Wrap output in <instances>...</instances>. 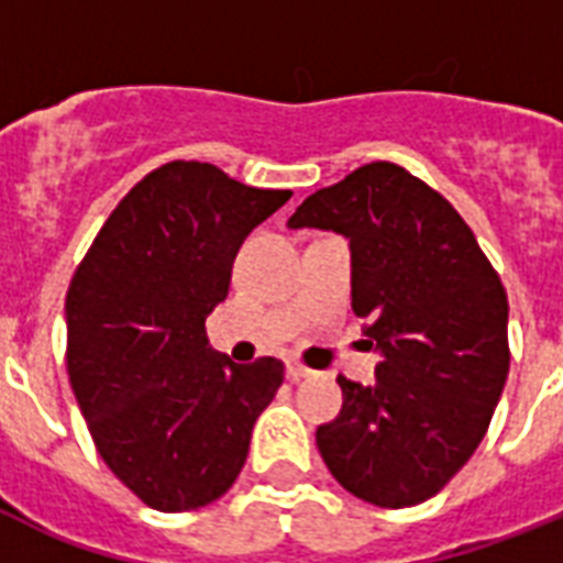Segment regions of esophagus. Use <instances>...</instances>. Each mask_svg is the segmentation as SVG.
I'll use <instances>...</instances> for the list:
<instances>
[{"label": "esophagus", "instance_id": "34e87169", "mask_svg": "<svg viewBox=\"0 0 563 563\" xmlns=\"http://www.w3.org/2000/svg\"><path fill=\"white\" fill-rule=\"evenodd\" d=\"M286 376H289L291 383H300V379H309V376H316V371L303 368L300 362H289V365H286Z\"/></svg>", "mask_w": 563, "mask_h": 563}]
</instances>
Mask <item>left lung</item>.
<instances>
[{
    "label": "left lung",
    "mask_w": 563,
    "mask_h": 563,
    "mask_svg": "<svg viewBox=\"0 0 563 563\" xmlns=\"http://www.w3.org/2000/svg\"><path fill=\"white\" fill-rule=\"evenodd\" d=\"M351 242L353 312L376 347L374 385L339 376L318 427L335 482L379 508L435 497L488 432L508 376V298L453 203L394 163L318 189L289 219Z\"/></svg>",
    "instance_id": "left-lung-1"
}]
</instances>
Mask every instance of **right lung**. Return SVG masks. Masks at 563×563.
I'll return each mask as SVG.
<instances>
[{
  "label": "right lung",
  "instance_id": "1",
  "mask_svg": "<svg viewBox=\"0 0 563 563\" xmlns=\"http://www.w3.org/2000/svg\"><path fill=\"white\" fill-rule=\"evenodd\" d=\"M289 198L210 163H166L119 201L69 283V385L104 464L148 508L219 499L280 388V360L233 365L203 321L247 233Z\"/></svg>",
  "mask_w": 563,
  "mask_h": 563
}]
</instances>
